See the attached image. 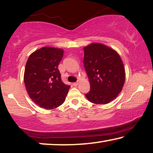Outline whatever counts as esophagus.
Masks as SVG:
<instances>
[{"mask_svg":"<svg viewBox=\"0 0 153 153\" xmlns=\"http://www.w3.org/2000/svg\"><path fill=\"white\" fill-rule=\"evenodd\" d=\"M78 83H79L78 82H74V83H72V85H74V86H76V85H78Z\"/></svg>","mask_w":153,"mask_h":153,"instance_id":"1","label":"esophagus"}]
</instances>
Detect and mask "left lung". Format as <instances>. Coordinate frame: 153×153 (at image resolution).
I'll return each instance as SVG.
<instances>
[{"mask_svg": "<svg viewBox=\"0 0 153 153\" xmlns=\"http://www.w3.org/2000/svg\"><path fill=\"white\" fill-rule=\"evenodd\" d=\"M83 50V65L91 84L85 97L94 104L109 103L124 85L125 73L122 60L116 51L102 44L93 43Z\"/></svg>", "mask_w": 153, "mask_h": 153, "instance_id": "left-lung-1", "label": "left lung"}]
</instances>
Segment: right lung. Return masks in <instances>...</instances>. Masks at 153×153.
<instances>
[{
	"label": "right lung",
	"mask_w": 153,
	"mask_h": 153,
	"mask_svg": "<svg viewBox=\"0 0 153 153\" xmlns=\"http://www.w3.org/2000/svg\"><path fill=\"white\" fill-rule=\"evenodd\" d=\"M63 50L42 47L27 60L24 83L30 99L45 109H53L63 103L70 86L62 81L58 65Z\"/></svg>",
	"instance_id": "add662e5"
}]
</instances>
